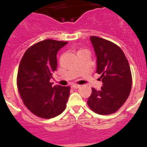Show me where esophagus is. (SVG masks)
<instances>
[{
    "label": "esophagus",
    "instance_id": "esophagus-1",
    "mask_svg": "<svg viewBox=\"0 0 147 147\" xmlns=\"http://www.w3.org/2000/svg\"><path fill=\"white\" fill-rule=\"evenodd\" d=\"M72 88H74V89H77V88H80V85H76V84H75V85H72Z\"/></svg>",
    "mask_w": 147,
    "mask_h": 147
}]
</instances>
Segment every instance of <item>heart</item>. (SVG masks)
I'll return each mask as SVG.
<instances>
[{"label": "heart", "instance_id": "heart-1", "mask_svg": "<svg viewBox=\"0 0 147 147\" xmlns=\"http://www.w3.org/2000/svg\"><path fill=\"white\" fill-rule=\"evenodd\" d=\"M80 51H82V50H80Z\"/></svg>", "mask_w": 147, "mask_h": 147}]
</instances>
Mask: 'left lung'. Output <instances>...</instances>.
<instances>
[{
  "label": "left lung",
  "mask_w": 147,
  "mask_h": 147,
  "mask_svg": "<svg viewBox=\"0 0 147 147\" xmlns=\"http://www.w3.org/2000/svg\"><path fill=\"white\" fill-rule=\"evenodd\" d=\"M97 57L96 72L103 86L92 88L88 105L100 115L114 113L124 105L132 88V74L123 51L113 42L101 37H90Z\"/></svg>",
  "instance_id": "obj_1"
}]
</instances>
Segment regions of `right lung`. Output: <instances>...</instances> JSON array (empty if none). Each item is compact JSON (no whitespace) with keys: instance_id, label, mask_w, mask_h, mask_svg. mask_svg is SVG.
Listing matches in <instances>:
<instances>
[{"instance_id":"obj_1","label":"right lung","mask_w":147,"mask_h":147,"mask_svg":"<svg viewBox=\"0 0 147 147\" xmlns=\"http://www.w3.org/2000/svg\"><path fill=\"white\" fill-rule=\"evenodd\" d=\"M67 42L47 40L34 44L23 56L18 67L17 86L23 102L33 114L49 119L62 113L70 95V86H52L58 51Z\"/></svg>"}]
</instances>
